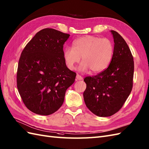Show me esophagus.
Here are the masks:
<instances>
[{"label": "esophagus", "instance_id": "obj_1", "mask_svg": "<svg viewBox=\"0 0 149 149\" xmlns=\"http://www.w3.org/2000/svg\"><path fill=\"white\" fill-rule=\"evenodd\" d=\"M83 78L82 76L79 75V74H77V75H76V80H78V81H81V80H82Z\"/></svg>", "mask_w": 149, "mask_h": 149}]
</instances>
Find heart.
<instances>
[{"mask_svg":"<svg viewBox=\"0 0 149 149\" xmlns=\"http://www.w3.org/2000/svg\"><path fill=\"white\" fill-rule=\"evenodd\" d=\"M114 55L113 42L108 38L94 36H85L73 42L72 48L67 47L63 52L65 63L68 69H74L75 65L82 62L78 70L84 72L89 69L97 73L104 70L109 66Z\"/></svg>","mask_w":149,"mask_h":149,"instance_id":"obj_1","label":"heart"}]
</instances>
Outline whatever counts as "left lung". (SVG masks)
Here are the masks:
<instances>
[{"label":"left lung","instance_id":"8db88e82","mask_svg":"<svg viewBox=\"0 0 149 149\" xmlns=\"http://www.w3.org/2000/svg\"><path fill=\"white\" fill-rule=\"evenodd\" d=\"M114 55L106 70L84 81L86 89L83 93L86 105L90 111L101 117L112 116L124 104L133 87L134 62L127 43L115 31Z\"/></svg>","mask_w":149,"mask_h":149}]
</instances>
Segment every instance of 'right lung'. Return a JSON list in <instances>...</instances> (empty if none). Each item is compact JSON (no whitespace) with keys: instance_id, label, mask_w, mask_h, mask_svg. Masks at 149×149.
<instances>
[{"instance_id":"obj_1","label":"right lung","mask_w":149,"mask_h":149,"mask_svg":"<svg viewBox=\"0 0 149 149\" xmlns=\"http://www.w3.org/2000/svg\"><path fill=\"white\" fill-rule=\"evenodd\" d=\"M69 36L54 29H43L21 53L17 87L24 104L34 113L47 116L56 111L75 81L76 74L67 68L63 56Z\"/></svg>"}]
</instances>
